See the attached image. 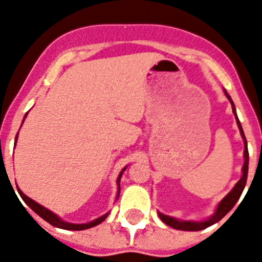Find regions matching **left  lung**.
Masks as SVG:
<instances>
[{
    "label": "left lung",
    "mask_w": 262,
    "mask_h": 262,
    "mask_svg": "<svg viewBox=\"0 0 262 262\" xmlns=\"http://www.w3.org/2000/svg\"><path fill=\"white\" fill-rule=\"evenodd\" d=\"M225 94L228 100L230 101V104H232L233 107V113L236 116V121H237V125H238V129L241 132V136L244 138V142H245V148H244V157H245V161H244V166H243V177L239 180L238 182L236 184V186L232 189V192L229 194L226 195L225 199L223 201L220 202L219 206H217V210L214 213V216L210 217L208 221H204V223H192V221H179V220L172 219V217L169 216H165L162 213L158 212V216L160 219L164 221L166 225L172 226L174 229H179V230H190V232H197V230H202L208 228V226L213 225V224L219 223L220 220L225 217V214L230 212L233 206L236 205V202L238 201L239 195L243 194V190L245 188V184H247V179H248V164H249V151H248V145H247V138H245V135H244V130L243 127H241V124H239L238 118H237V114H236V107H234V104H233L232 98L229 97V94L226 93L225 90Z\"/></svg>",
    "instance_id": "left-lung-1"
}]
</instances>
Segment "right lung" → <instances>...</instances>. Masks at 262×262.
Wrapping results in <instances>:
<instances>
[{
    "instance_id": "right-lung-1",
    "label": "right lung",
    "mask_w": 262,
    "mask_h": 262,
    "mask_svg": "<svg viewBox=\"0 0 262 262\" xmlns=\"http://www.w3.org/2000/svg\"><path fill=\"white\" fill-rule=\"evenodd\" d=\"M26 114H28V113H26ZM25 117H26V116H25ZM15 141H17V136H15ZM124 170H125V169H124ZM124 170H122V172H124ZM122 172H121L120 176H118V180H117L118 185H120V180H121V176H122ZM18 193H19V195L23 197V200L25 201L26 205L29 206L33 212H36L39 217H42L46 223H49L50 225L57 226V228H61V229H67V230L89 229V228H93V226L101 224L107 217V213H106V214H104V216L100 217V219L94 220V221H92V223H88V224H69V223H65V221H62V220L58 219V217H57L54 213H52L50 210L45 209L43 206H41L39 204H37L36 201H33L32 199H29L28 195L24 194V193L21 192L19 189H18ZM118 193H120V192H118Z\"/></svg>"
}]
</instances>
